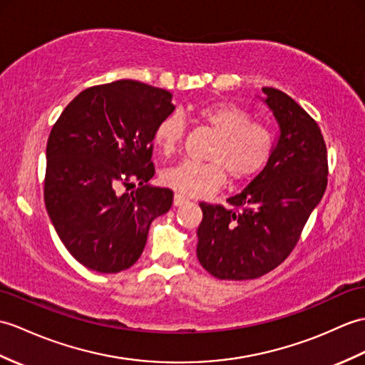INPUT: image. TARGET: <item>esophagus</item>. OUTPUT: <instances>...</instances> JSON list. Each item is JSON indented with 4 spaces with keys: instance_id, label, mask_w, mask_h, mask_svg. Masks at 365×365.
<instances>
[{
    "instance_id": "obj_1",
    "label": "esophagus",
    "mask_w": 365,
    "mask_h": 365,
    "mask_svg": "<svg viewBox=\"0 0 365 365\" xmlns=\"http://www.w3.org/2000/svg\"><path fill=\"white\" fill-rule=\"evenodd\" d=\"M188 200H190L188 197L182 196V194H179V192L174 194V205H175V207H180V205H183V203L188 202Z\"/></svg>"
}]
</instances>
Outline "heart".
<instances>
[{
    "label": "heart",
    "mask_w": 365,
    "mask_h": 365,
    "mask_svg": "<svg viewBox=\"0 0 365 365\" xmlns=\"http://www.w3.org/2000/svg\"><path fill=\"white\" fill-rule=\"evenodd\" d=\"M197 120L216 135L207 158L210 162H183L166 169L162 182L186 196L202 197L219 190L230 175L232 182H245L258 175L272 158L277 140L264 123L233 104H211L196 112ZM185 124L179 115H169L158 124L154 140L165 155L180 148Z\"/></svg>",
    "instance_id": "1"
}]
</instances>
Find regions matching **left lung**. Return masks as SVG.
Here are the masks:
<instances>
[{
  "mask_svg": "<svg viewBox=\"0 0 365 365\" xmlns=\"http://www.w3.org/2000/svg\"><path fill=\"white\" fill-rule=\"evenodd\" d=\"M262 91L279 125L272 158L247 188L227 199L230 208L199 203L197 259L219 279H253L282 264L327 190L320 127L286 93L272 87Z\"/></svg>",
  "mask_w": 365,
  "mask_h": 365,
  "instance_id": "obj_1",
  "label": "left lung"
}]
</instances>
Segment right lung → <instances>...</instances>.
<instances>
[{"instance_id": "right-lung-1", "label": "right lung", "mask_w": 365, "mask_h": 365, "mask_svg": "<svg viewBox=\"0 0 365 365\" xmlns=\"http://www.w3.org/2000/svg\"><path fill=\"white\" fill-rule=\"evenodd\" d=\"M173 95L123 79L79 93L46 144L45 205L58 238L82 266L116 274L141 257L152 221L174 194L146 185L158 124L174 112ZM139 188L121 195V187Z\"/></svg>"}]
</instances>
